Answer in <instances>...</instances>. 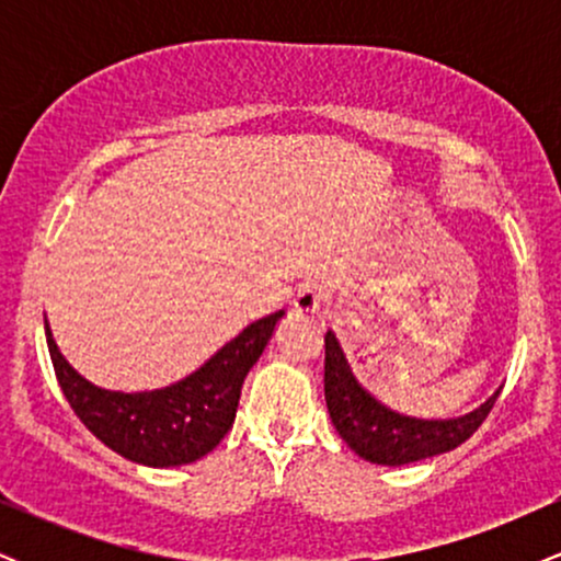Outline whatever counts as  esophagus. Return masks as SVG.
Returning <instances> with one entry per match:
<instances>
[{
	"label": "esophagus",
	"mask_w": 561,
	"mask_h": 561,
	"mask_svg": "<svg viewBox=\"0 0 561 561\" xmlns=\"http://www.w3.org/2000/svg\"><path fill=\"white\" fill-rule=\"evenodd\" d=\"M327 300V293L324 287L319 285V282H306V285L298 287V293H295V300H293V308L295 313H319L321 306H324Z\"/></svg>",
	"instance_id": "1"
}]
</instances>
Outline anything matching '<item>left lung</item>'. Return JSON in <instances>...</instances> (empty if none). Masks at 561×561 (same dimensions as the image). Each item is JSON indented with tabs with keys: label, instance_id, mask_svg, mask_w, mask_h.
<instances>
[{
	"label": "left lung",
	"instance_id": "1",
	"mask_svg": "<svg viewBox=\"0 0 561 561\" xmlns=\"http://www.w3.org/2000/svg\"><path fill=\"white\" fill-rule=\"evenodd\" d=\"M501 388L478 409L448 420H422L392 411L358 382L332 330L324 334V398L340 437L371 465L403 467L448 454L491 414Z\"/></svg>",
	"mask_w": 561,
	"mask_h": 561
}]
</instances>
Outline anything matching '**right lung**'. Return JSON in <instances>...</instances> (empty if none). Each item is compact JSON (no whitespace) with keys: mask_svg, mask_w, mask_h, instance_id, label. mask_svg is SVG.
Returning a JSON list of instances; mask_svg holds the SVG:
<instances>
[{"mask_svg":"<svg viewBox=\"0 0 561 561\" xmlns=\"http://www.w3.org/2000/svg\"><path fill=\"white\" fill-rule=\"evenodd\" d=\"M282 317L285 311H276L248 324L179 382L139 392L96 388L66 362L47 319L44 330L57 382L89 433L128 461L165 469L192 465L224 440L234 424L244 377L261 358Z\"/></svg>","mask_w":561,"mask_h":561,"instance_id":"1","label":"right lung"}]
</instances>
